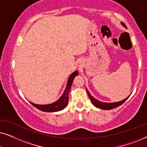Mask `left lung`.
Returning <instances> with one entry per match:
<instances>
[{
	"mask_svg": "<svg viewBox=\"0 0 147 147\" xmlns=\"http://www.w3.org/2000/svg\"><path fill=\"white\" fill-rule=\"evenodd\" d=\"M121 24L122 25V26H124V27L126 28V25H124L123 23H122L121 22ZM86 91H87V92H88V96H89L90 99L91 100V101L92 102V104H94V106H96V108H100V109H102V110H106L113 109V108H116V107H118V106L122 105V104H123L124 102H125L130 96H128L127 98H126L125 99L121 100V101L116 102H111V103H108V102H103L99 101V100H98L97 99H96V98H94L93 96L90 94L89 91L87 90V88H86Z\"/></svg>",
	"mask_w": 147,
	"mask_h": 147,
	"instance_id": "left-lung-1",
	"label": "left lung"
}]
</instances>
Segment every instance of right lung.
Masks as SVG:
<instances>
[{
	"mask_svg": "<svg viewBox=\"0 0 147 147\" xmlns=\"http://www.w3.org/2000/svg\"><path fill=\"white\" fill-rule=\"evenodd\" d=\"M78 75V71H74L71 75L69 76V78H68L67 85H66L65 89L64 90L63 94H62L61 97L58 99L57 101L55 102H53L51 104H34L33 102H30L32 105L35 106L36 108L39 109V110L43 112H58L61 111L65 108L67 105L68 100H69V90L71 89V86L73 82L74 78Z\"/></svg>",
	"mask_w": 147,
	"mask_h": 147,
	"instance_id": "right-lung-1",
	"label": "right lung"
}]
</instances>
